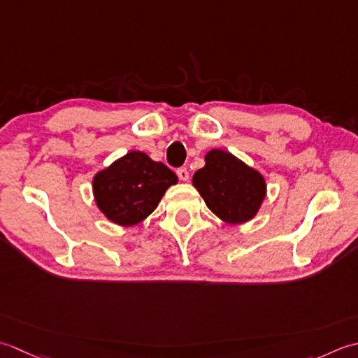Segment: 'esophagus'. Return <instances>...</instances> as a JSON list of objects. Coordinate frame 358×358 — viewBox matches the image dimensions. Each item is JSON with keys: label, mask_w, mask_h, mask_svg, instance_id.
I'll return each mask as SVG.
<instances>
[{"label": "esophagus", "mask_w": 358, "mask_h": 358, "mask_svg": "<svg viewBox=\"0 0 358 358\" xmlns=\"http://www.w3.org/2000/svg\"><path fill=\"white\" fill-rule=\"evenodd\" d=\"M178 178L180 179V180H188V176H189V173H188V170L185 169V166H182V169H178Z\"/></svg>", "instance_id": "esophagus-1"}]
</instances>
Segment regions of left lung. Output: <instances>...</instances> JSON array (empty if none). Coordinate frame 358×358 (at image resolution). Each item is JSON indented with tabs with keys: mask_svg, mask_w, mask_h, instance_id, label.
<instances>
[{
	"mask_svg": "<svg viewBox=\"0 0 358 358\" xmlns=\"http://www.w3.org/2000/svg\"><path fill=\"white\" fill-rule=\"evenodd\" d=\"M193 185L207 207L230 224L252 220L266 196L261 174L222 150L207 152L206 166L194 173Z\"/></svg>",
	"mask_w": 358,
	"mask_h": 358,
	"instance_id": "obj_1",
	"label": "left lung"
}]
</instances>
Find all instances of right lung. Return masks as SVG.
Returning a JSON list of instances; mask_svg holds the SVG:
<instances>
[{"instance_id": "1", "label": "right lung", "mask_w": 358, "mask_h": 358, "mask_svg": "<svg viewBox=\"0 0 358 358\" xmlns=\"http://www.w3.org/2000/svg\"><path fill=\"white\" fill-rule=\"evenodd\" d=\"M178 176L142 151H131L94 178V196L108 220L119 225L143 221Z\"/></svg>"}]
</instances>
